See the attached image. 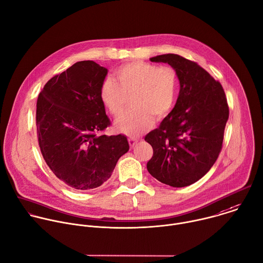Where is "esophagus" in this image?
<instances>
[{
    "label": "esophagus",
    "mask_w": 263,
    "mask_h": 263,
    "mask_svg": "<svg viewBox=\"0 0 263 263\" xmlns=\"http://www.w3.org/2000/svg\"><path fill=\"white\" fill-rule=\"evenodd\" d=\"M137 142H138L137 138H135V137H130L129 138V144H130L131 147H134L137 144Z\"/></svg>",
    "instance_id": "1"
}]
</instances>
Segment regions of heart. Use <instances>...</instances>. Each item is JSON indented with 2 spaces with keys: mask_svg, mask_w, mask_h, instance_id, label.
Wrapping results in <instances>:
<instances>
[{
  "mask_svg": "<svg viewBox=\"0 0 263 263\" xmlns=\"http://www.w3.org/2000/svg\"><path fill=\"white\" fill-rule=\"evenodd\" d=\"M100 86V100L105 108L120 119L125 111L126 97L132 109L119 123L122 131L138 134L156 120H162L172 110L178 96V76L169 66L134 61L120 66Z\"/></svg>",
  "mask_w": 263,
  "mask_h": 263,
  "instance_id": "obj_1",
  "label": "heart"
}]
</instances>
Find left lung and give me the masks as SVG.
<instances>
[{"mask_svg": "<svg viewBox=\"0 0 263 263\" xmlns=\"http://www.w3.org/2000/svg\"><path fill=\"white\" fill-rule=\"evenodd\" d=\"M169 64L180 80L176 106L145 135L153 147L152 176L171 187L189 186L212 168L221 153L229 107L223 86L196 62L167 53L151 59Z\"/></svg>", "mask_w": 263, "mask_h": 263, "instance_id": "8db88e82", "label": "left lung"}]
</instances>
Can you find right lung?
Returning <instances> with one entry per match:
<instances>
[{"label":"right lung","mask_w":263,"mask_h":263,"mask_svg":"<svg viewBox=\"0 0 263 263\" xmlns=\"http://www.w3.org/2000/svg\"><path fill=\"white\" fill-rule=\"evenodd\" d=\"M107 69L77 62L51 77L37 100L36 126L41 154L66 185L89 190L106 182L129 151L125 135H105L111 125L100 100Z\"/></svg>","instance_id":"right-lung-1"}]
</instances>
